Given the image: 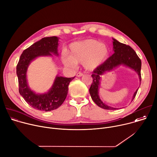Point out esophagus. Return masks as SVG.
I'll use <instances>...</instances> for the list:
<instances>
[{
  "label": "esophagus",
  "mask_w": 157,
  "mask_h": 157,
  "mask_svg": "<svg viewBox=\"0 0 157 157\" xmlns=\"http://www.w3.org/2000/svg\"><path fill=\"white\" fill-rule=\"evenodd\" d=\"M83 74L82 73H81V72H78V73L77 74V76L78 77H82V76H83Z\"/></svg>",
  "instance_id": "34e87169"
}]
</instances>
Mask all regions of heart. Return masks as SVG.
Returning a JSON list of instances; mask_svg holds the SVG:
<instances>
[{
    "label": "heart",
    "instance_id": "b5f03b06",
    "mask_svg": "<svg viewBox=\"0 0 157 157\" xmlns=\"http://www.w3.org/2000/svg\"><path fill=\"white\" fill-rule=\"evenodd\" d=\"M109 56V49L106 45L95 39H87L71 44L69 56H63L62 60L67 67L82 62L85 69L93 71L105 62Z\"/></svg>",
    "mask_w": 157,
    "mask_h": 157
}]
</instances>
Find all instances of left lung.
I'll list each match as a JSON object with an SVG mask.
<instances>
[{"label": "left lung", "mask_w": 157, "mask_h": 157, "mask_svg": "<svg viewBox=\"0 0 157 157\" xmlns=\"http://www.w3.org/2000/svg\"><path fill=\"white\" fill-rule=\"evenodd\" d=\"M113 45L114 54L110 57L105 62L95 68L93 71L92 75L93 82L89 89V92L92 99L97 105L101 109L106 110H116L117 108H113L107 105L100 98L98 95V88L100 82V76L106 72H109L112 69L123 65L128 67L137 73L139 76V79L141 82V67L142 62L138 57L135 50L129 45L120 43L116 39H113ZM138 89L132 98V101L135 97Z\"/></svg>", "instance_id": "obj_1"}]
</instances>
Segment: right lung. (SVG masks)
Masks as SVG:
<instances>
[{"label":"right lung","instance_id":"1","mask_svg":"<svg viewBox=\"0 0 157 157\" xmlns=\"http://www.w3.org/2000/svg\"><path fill=\"white\" fill-rule=\"evenodd\" d=\"M59 38L56 36L42 38L24 50L17 65L19 93L25 101L33 109L48 112L58 109L68 94V85L74 78L57 76L51 89L44 94H37L31 90L27 81V71L30 62L40 56H58Z\"/></svg>","mask_w":157,"mask_h":157}]
</instances>
